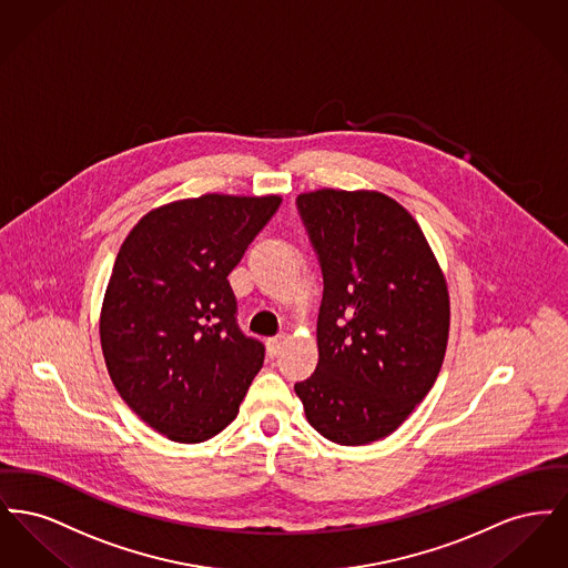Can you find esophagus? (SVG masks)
Masks as SVG:
<instances>
[{"label":"esophagus","mask_w":568,"mask_h":568,"mask_svg":"<svg viewBox=\"0 0 568 568\" xmlns=\"http://www.w3.org/2000/svg\"><path fill=\"white\" fill-rule=\"evenodd\" d=\"M285 343H287V336H285V334H278V336H274V338H268V343H266V347H268V355H271V357H276L278 353L283 352Z\"/></svg>","instance_id":"obj_1"}]
</instances>
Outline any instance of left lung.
<instances>
[{"instance_id":"1","label":"left lung","mask_w":568,"mask_h":568,"mask_svg":"<svg viewBox=\"0 0 568 568\" xmlns=\"http://www.w3.org/2000/svg\"><path fill=\"white\" fill-rule=\"evenodd\" d=\"M324 272L320 362L296 383L308 424L332 443L396 433L440 373L449 292L419 223L381 191L297 195Z\"/></svg>"}]
</instances>
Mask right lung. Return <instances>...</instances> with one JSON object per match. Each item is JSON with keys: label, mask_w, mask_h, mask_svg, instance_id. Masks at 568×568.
<instances>
[{"label": "right lung", "mask_w": 568, "mask_h": 568, "mask_svg": "<svg viewBox=\"0 0 568 568\" xmlns=\"http://www.w3.org/2000/svg\"><path fill=\"white\" fill-rule=\"evenodd\" d=\"M281 195L206 193L142 216L121 244L100 313L110 378L135 415L174 443L230 426L264 364L236 325L227 274Z\"/></svg>", "instance_id": "1"}]
</instances>
